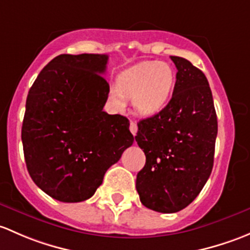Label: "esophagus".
<instances>
[{"mask_svg":"<svg viewBox=\"0 0 250 250\" xmlns=\"http://www.w3.org/2000/svg\"><path fill=\"white\" fill-rule=\"evenodd\" d=\"M137 130H138L137 124H136V123H133V122H131L130 123V131H131V133H132L133 136H136V133H137Z\"/></svg>","mask_w":250,"mask_h":250,"instance_id":"esophagus-1","label":"esophagus"}]
</instances>
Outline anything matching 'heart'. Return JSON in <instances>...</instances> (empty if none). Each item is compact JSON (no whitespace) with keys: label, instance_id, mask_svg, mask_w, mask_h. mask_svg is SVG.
I'll use <instances>...</instances> for the list:
<instances>
[{"label":"heart","instance_id":"obj_1","mask_svg":"<svg viewBox=\"0 0 250 250\" xmlns=\"http://www.w3.org/2000/svg\"><path fill=\"white\" fill-rule=\"evenodd\" d=\"M174 82L176 74L167 63H138L120 73L118 84H112L108 89V100L119 110L125 108L126 100H132L138 114L151 117L167 106Z\"/></svg>","mask_w":250,"mask_h":250}]
</instances>
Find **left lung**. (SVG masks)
<instances>
[{"mask_svg":"<svg viewBox=\"0 0 250 250\" xmlns=\"http://www.w3.org/2000/svg\"><path fill=\"white\" fill-rule=\"evenodd\" d=\"M177 67L172 99L141 120L136 142L146 154L136 189L143 206L176 213L196 199L210 176L218 133L212 91L201 69L171 56Z\"/></svg>","mask_w":250,"mask_h":250,"instance_id":"obj_1","label":"left lung"}]
</instances>
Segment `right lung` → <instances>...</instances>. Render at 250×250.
Masks as SVG:
<instances>
[{
    "instance_id": "right-lung-1",
    "label": "right lung",
    "mask_w": 250,
    "mask_h": 250,
    "mask_svg": "<svg viewBox=\"0 0 250 250\" xmlns=\"http://www.w3.org/2000/svg\"><path fill=\"white\" fill-rule=\"evenodd\" d=\"M106 54H61L41 71L26 99L21 140L27 171L61 202L90 199L132 146L127 118L104 112Z\"/></svg>"
}]
</instances>
